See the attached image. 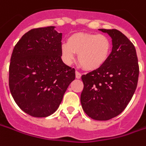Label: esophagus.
<instances>
[{
	"instance_id": "esophagus-1",
	"label": "esophagus",
	"mask_w": 146,
	"mask_h": 146,
	"mask_svg": "<svg viewBox=\"0 0 146 146\" xmlns=\"http://www.w3.org/2000/svg\"><path fill=\"white\" fill-rule=\"evenodd\" d=\"M76 78H77V79H80L81 77V73H79L78 71H76Z\"/></svg>"
}]
</instances>
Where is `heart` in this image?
Returning <instances> with one entry per match:
<instances>
[{
	"mask_svg": "<svg viewBox=\"0 0 146 146\" xmlns=\"http://www.w3.org/2000/svg\"><path fill=\"white\" fill-rule=\"evenodd\" d=\"M112 44L110 38L94 33H76L61 45L62 58L72 64L77 55L79 64L86 70H96L105 65L110 56Z\"/></svg>",
	"mask_w": 146,
	"mask_h": 146,
	"instance_id": "heart-1",
	"label": "heart"
}]
</instances>
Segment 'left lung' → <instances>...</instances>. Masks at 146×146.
I'll use <instances>...</instances> for the list:
<instances>
[{
	"label": "left lung",
	"mask_w": 146,
	"mask_h": 146,
	"mask_svg": "<svg viewBox=\"0 0 146 146\" xmlns=\"http://www.w3.org/2000/svg\"><path fill=\"white\" fill-rule=\"evenodd\" d=\"M110 36L113 48L105 65L81 76L83 110L90 117L107 121L117 117L130 102L137 86L139 65L135 47L117 29H101Z\"/></svg>",
	"instance_id": "1"
}]
</instances>
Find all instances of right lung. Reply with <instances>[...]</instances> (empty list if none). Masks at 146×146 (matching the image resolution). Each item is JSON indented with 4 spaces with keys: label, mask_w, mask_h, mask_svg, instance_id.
<instances>
[{
    "label": "right lung",
    "mask_w": 146,
    "mask_h": 146,
    "mask_svg": "<svg viewBox=\"0 0 146 146\" xmlns=\"http://www.w3.org/2000/svg\"><path fill=\"white\" fill-rule=\"evenodd\" d=\"M54 28L27 32L16 44L11 56V94L21 110L35 117L52 114L75 79V69L60 58L62 33Z\"/></svg>",
    "instance_id": "add662e5"
}]
</instances>
